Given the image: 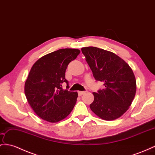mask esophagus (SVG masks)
I'll list each match as a JSON object with an SVG mask.
<instances>
[{
    "mask_svg": "<svg viewBox=\"0 0 155 155\" xmlns=\"http://www.w3.org/2000/svg\"><path fill=\"white\" fill-rule=\"evenodd\" d=\"M78 96H81L82 95L85 94V92H81V91H79V92H78Z\"/></svg>",
    "mask_w": 155,
    "mask_h": 155,
    "instance_id": "34e87169",
    "label": "esophagus"
}]
</instances>
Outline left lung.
Listing matches in <instances>:
<instances>
[{"mask_svg": "<svg viewBox=\"0 0 155 155\" xmlns=\"http://www.w3.org/2000/svg\"><path fill=\"white\" fill-rule=\"evenodd\" d=\"M96 81L105 88L93 92L91 110L105 120L122 116L130 108L136 92V80L132 68L111 51L89 46L81 48Z\"/></svg>", "mask_w": 155, "mask_h": 155, "instance_id": "8db88e82", "label": "left lung"}]
</instances>
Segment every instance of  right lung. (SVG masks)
I'll use <instances>...</instances> for the list:
<instances>
[{"mask_svg": "<svg viewBox=\"0 0 155 155\" xmlns=\"http://www.w3.org/2000/svg\"><path fill=\"white\" fill-rule=\"evenodd\" d=\"M78 49H59L39 58L31 67L25 83L27 102L37 115L49 122L65 118L76 104L78 93L62 89L65 71L77 57Z\"/></svg>", "mask_w": 155, "mask_h": 155, "instance_id": "add662e5", "label": "right lung"}]
</instances>
